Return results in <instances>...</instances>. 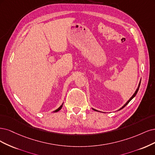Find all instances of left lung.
Wrapping results in <instances>:
<instances>
[{
	"instance_id": "1",
	"label": "left lung",
	"mask_w": 155,
	"mask_h": 155,
	"mask_svg": "<svg viewBox=\"0 0 155 155\" xmlns=\"http://www.w3.org/2000/svg\"><path fill=\"white\" fill-rule=\"evenodd\" d=\"M140 82H141V81H140V82H139V84H138V87H137V90L135 91V92H134V93L133 94V96L130 98H129V101L126 103V104H125L124 105V106L120 108V109H118V111H120V109H123L125 106H126V105H127L128 104V103L129 102H130L131 101V100L134 97H135L136 96V94H137V92H138V89H139V87H140ZM92 109H93V110L94 111H98V112H101V111H98V110H97V109H93V108H92Z\"/></svg>"
}]
</instances>
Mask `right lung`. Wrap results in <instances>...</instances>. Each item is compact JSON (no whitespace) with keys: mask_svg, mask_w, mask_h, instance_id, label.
Segmentation results:
<instances>
[{"mask_svg":"<svg viewBox=\"0 0 155 155\" xmlns=\"http://www.w3.org/2000/svg\"><path fill=\"white\" fill-rule=\"evenodd\" d=\"M63 104H64L62 103V105H61V106H60V107H58V109H56V110H54V111H53V113H56V112H58V111H60V110H61V109H62V106H63Z\"/></svg>","mask_w":155,"mask_h":155,"instance_id":"right-lung-1","label":"right lung"}]
</instances>
